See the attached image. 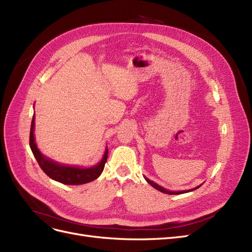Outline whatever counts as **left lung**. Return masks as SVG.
<instances>
[{"mask_svg":"<svg viewBox=\"0 0 252 252\" xmlns=\"http://www.w3.org/2000/svg\"><path fill=\"white\" fill-rule=\"evenodd\" d=\"M145 180H146L148 184H150L152 187L156 188L157 190H158V191H161V192L166 193V194H182V193H186V192H189V191H192V190H195V189H197V188H200V187H201V185H200V186H197V187L192 188V189H189V190H183V191H170V190H167V189H165L164 187L158 185L157 183L150 181V180H149V179H147L146 177H145Z\"/></svg>","mask_w":252,"mask_h":252,"instance_id":"1","label":"left lung"}]
</instances>
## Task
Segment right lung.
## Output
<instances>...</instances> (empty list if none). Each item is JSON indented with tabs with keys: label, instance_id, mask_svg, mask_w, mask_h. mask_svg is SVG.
<instances>
[{
	"label": "right lung",
	"instance_id": "obj_1",
	"mask_svg": "<svg viewBox=\"0 0 252 252\" xmlns=\"http://www.w3.org/2000/svg\"><path fill=\"white\" fill-rule=\"evenodd\" d=\"M33 131H34V114L32 121V127H30L29 145L35 159L41 167V169L46 173L50 179L66 185H81V184H86V183H89L91 181L97 179L103 172L105 163L107 161V157H108L107 148H106L104 152V156H103V158L101 159V162L94 167H90V168H81V167L61 165L51 161V159L47 158L46 157H44L41 154L34 142Z\"/></svg>",
	"mask_w": 252,
	"mask_h": 252
}]
</instances>
